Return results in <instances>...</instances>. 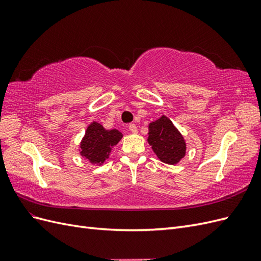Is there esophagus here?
Listing matches in <instances>:
<instances>
[{"mask_svg":"<svg viewBox=\"0 0 261 261\" xmlns=\"http://www.w3.org/2000/svg\"><path fill=\"white\" fill-rule=\"evenodd\" d=\"M128 129L133 133V134H136L137 133V126L135 124H129L128 125Z\"/></svg>","mask_w":261,"mask_h":261,"instance_id":"obj_1","label":"esophagus"}]
</instances>
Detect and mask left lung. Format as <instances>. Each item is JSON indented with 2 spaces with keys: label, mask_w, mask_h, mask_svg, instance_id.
Instances as JSON below:
<instances>
[{
  "label": "left lung",
  "mask_w": 261,
  "mask_h": 261,
  "mask_svg": "<svg viewBox=\"0 0 261 261\" xmlns=\"http://www.w3.org/2000/svg\"><path fill=\"white\" fill-rule=\"evenodd\" d=\"M148 143L156 156L167 164H176L186 152L183 136L164 115L149 124Z\"/></svg>",
  "instance_id": "left-lung-1"
}]
</instances>
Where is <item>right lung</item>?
<instances>
[{
    "instance_id": "1",
    "label": "right lung",
    "mask_w": 261,
    "mask_h": 261,
    "mask_svg": "<svg viewBox=\"0 0 261 261\" xmlns=\"http://www.w3.org/2000/svg\"><path fill=\"white\" fill-rule=\"evenodd\" d=\"M123 135L117 129H106L97 122L87 127L81 143V154L92 164L101 165L110 155L112 148L122 139Z\"/></svg>"
}]
</instances>
